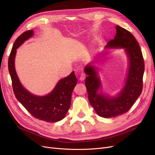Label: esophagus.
Segmentation results:
<instances>
[{"instance_id":"1","label":"esophagus","mask_w":155,"mask_h":155,"mask_svg":"<svg viewBox=\"0 0 155 155\" xmlns=\"http://www.w3.org/2000/svg\"><path fill=\"white\" fill-rule=\"evenodd\" d=\"M85 74L84 73H81V74H80V78H79L80 80L83 81V80H85Z\"/></svg>"}]
</instances>
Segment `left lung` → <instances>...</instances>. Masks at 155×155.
<instances>
[{
    "label": "left lung",
    "mask_w": 155,
    "mask_h": 155,
    "mask_svg": "<svg viewBox=\"0 0 155 155\" xmlns=\"http://www.w3.org/2000/svg\"><path fill=\"white\" fill-rule=\"evenodd\" d=\"M114 39L108 42L106 48H124L129 59V71L125 85L116 97H109L98 93L101 88L100 78L95 68L87 65L84 71L88 77L85 79L88 101L97 114L109 118L127 112L137 100L143 90V77L144 63L139 44L134 36L119 26L116 27Z\"/></svg>",
    "instance_id": "obj_1"
}]
</instances>
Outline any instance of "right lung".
<instances>
[{
  "instance_id": "right-lung-1",
  "label": "right lung",
  "mask_w": 155,
  "mask_h": 155,
  "mask_svg": "<svg viewBox=\"0 0 155 155\" xmlns=\"http://www.w3.org/2000/svg\"><path fill=\"white\" fill-rule=\"evenodd\" d=\"M33 34V30L25 31L16 39L13 45L8 60L13 91L16 99L32 116L50 123L58 122L64 117L70 107L71 94L77 83V78L74 71L71 72L68 77L59 81L51 93L45 96L32 94L22 87L15 70L16 49Z\"/></svg>"
}]
</instances>
